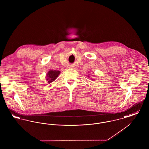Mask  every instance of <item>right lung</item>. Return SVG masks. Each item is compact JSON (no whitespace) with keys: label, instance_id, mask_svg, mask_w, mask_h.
<instances>
[{"label":"right lung","instance_id":"add662e5","mask_svg":"<svg viewBox=\"0 0 149 149\" xmlns=\"http://www.w3.org/2000/svg\"><path fill=\"white\" fill-rule=\"evenodd\" d=\"M60 73V71H56V70H51L50 71L48 72L46 77V80L48 81V82L50 83L54 81L57 77L58 76L59 74Z\"/></svg>","mask_w":149,"mask_h":149}]
</instances>
